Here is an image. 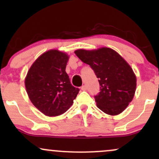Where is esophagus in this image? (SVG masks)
Instances as JSON below:
<instances>
[{
    "label": "esophagus",
    "instance_id": "1",
    "mask_svg": "<svg viewBox=\"0 0 159 159\" xmlns=\"http://www.w3.org/2000/svg\"><path fill=\"white\" fill-rule=\"evenodd\" d=\"M87 86H86V85H83L81 87V90L85 91V90H87Z\"/></svg>",
    "mask_w": 159,
    "mask_h": 159
}]
</instances>
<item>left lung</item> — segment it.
<instances>
[{
    "mask_svg": "<svg viewBox=\"0 0 159 159\" xmlns=\"http://www.w3.org/2000/svg\"><path fill=\"white\" fill-rule=\"evenodd\" d=\"M82 62L90 65L98 78L99 93L94 96L97 107L105 114L117 115L132 102L136 90L132 69L113 49L102 48L75 52Z\"/></svg>",
    "mask_w": 159,
    "mask_h": 159,
    "instance_id": "1",
    "label": "left lung"
}]
</instances>
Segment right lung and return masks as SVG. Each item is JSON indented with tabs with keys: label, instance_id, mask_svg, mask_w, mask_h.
Segmentation results:
<instances>
[{
	"label": "right lung",
	"instance_id": "1",
	"mask_svg": "<svg viewBox=\"0 0 159 159\" xmlns=\"http://www.w3.org/2000/svg\"><path fill=\"white\" fill-rule=\"evenodd\" d=\"M69 57L57 50L45 52L33 63L25 78L31 102L48 116L65 113L73 103L79 89L71 84L66 66Z\"/></svg>",
	"mask_w": 159,
	"mask_h": 159
}]
</instances>
